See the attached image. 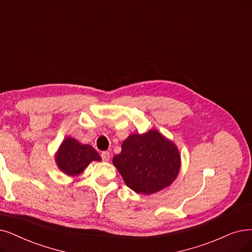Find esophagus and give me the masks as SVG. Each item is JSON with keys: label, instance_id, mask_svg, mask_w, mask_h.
Here are the masks:
<instances>
[{"label": "esophagus", "instance_id": "1", "mask_svg": "<svg viewBox=\"0 0 252 252\" xmlns=\"http://www.w3.org/2000/svg\"><path fill=\"white\" fill-rule=\"evenodd\" d=\"M101 158H102L103 161H105V162H106V161H108L110 159V154L108 152H102L101 153Z\"/></svg>", "mask_w": 252, "mask_h": 252}]
</instances>
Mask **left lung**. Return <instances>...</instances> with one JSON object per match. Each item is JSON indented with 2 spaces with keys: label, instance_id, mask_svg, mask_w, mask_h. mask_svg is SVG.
I'll list each match as a JSON object with an SVG mask.
<instances>
[{
  "label": "left lung",
  "instance_id": "left-lung-1",
  "mask_svg": "<svg viewBox=\"0 0 252 252\" xmlns=\"http://www.w3.org/2000/svg\"><path fill=\"white\" fill-rule=\"evenodd\" d=\"M113 162L126 185L143 194H152L172 184L181 164L177 147L157 130L130 135Z\"/></svg>",
  "mask_w": 252,
  "mask_h": 252
}]
</instances>
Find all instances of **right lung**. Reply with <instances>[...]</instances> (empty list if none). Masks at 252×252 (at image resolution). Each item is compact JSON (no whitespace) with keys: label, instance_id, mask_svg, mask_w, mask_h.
<instances>
[{"label":"right lung","instance_id":"1","mask_svg":"<svg viewBox=\"0 0 252 252\" xmlns=\"http://www.w3.org/2000/svg\"><path fill=\"white\" fill-rule=\"evenodd\" d=\"M100 160L101 158L92 146L79 144L71 137L64 140L56 156L59 168L69 176L82 173L90 162Z\"/></svg>","mask_w":252,"mask_h":252}]
</instances>
